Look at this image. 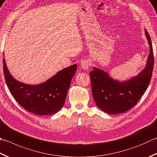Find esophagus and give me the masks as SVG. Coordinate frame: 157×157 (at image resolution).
Masks as SVG:
<instances>
[{
    "label": "esophagus",
    "mask_w": 157,
    "mask_h": 157,
    "mask_svg": "<svg viewBox=\"0 0 157 157\" xmlns=\"http://www.w3.org/2000/svg\"><path fill=\"white\" fill-rule=\"evenodd\" d=\"M81 67L85 70H87L90 66V62L88 60H84L81 62Z\"/></svg>",
    "instance_id": "esophagus-1"
}]
</instances>
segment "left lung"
<instances>
[{
  "label": "left lung",
  "mask_w": 157,
  "mask_h": 157,
  "mask_svg": "<svg viewBox=\"0 0 157 157\" xmlns=\"http://www.w3.org/2000/svg\"><path fill=\"white\" fill-rule=\"evenodd\" d=\"M145 35L150 46V52L146 66L137 76L121 82L95 67L90 72L94 102L105 113L114 115L128 111L137 104L148 87L152 75L154 55L151 39L146 29Z\"/></svg>",
  "instance_id": "1"
}]
</instances>
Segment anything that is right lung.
I'll return each mask as SVG.
<instances>
[{
  "label": "right lung",
  "instance_id": "obj_1",
  "mask_svg": "<svg viewBox=\"0 0 157 157\" xmlns=\"http://www.w3.org/2000/svg\"><path fill=\"white\" fill-rule=\"evenodd\" d=\"M5 79L10 93L18 104L29 112L38 115H51L63 107L77 65L60 70L52 77L38 85L17 81L11 75L3 60Z\"/></svg>",
  "mask_w": 157,
  "mask_h": 157
}]
</instances>
